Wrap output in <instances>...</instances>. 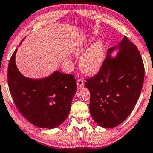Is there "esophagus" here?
<instances>
[{"instance_id":"obj_1","label":"esophagus","mask_w":153,"mask_h":153,"mask_svg":"<svg viewBox=\"0 0 153 153\" xmlns=\"http://www.w3.org/2000/svg\"><path fill=\"white\" fill-rule=\"evenodd\" d=\"M77 85H78V87H82L84 85V82H83L82 79L79 78L77 80Z\"/></svg>"}]
</instances>
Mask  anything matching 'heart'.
Returning a JSON list of instances; mask_svg holds the SVG:
<instances>
[{
	"instance_id": "1",
	"label": "heart",
	"mask_w": 153,
	"mask_h": 153,
	"mask_svg": "<svg viewBox=\"0 0 153 153\" xmlns=\"http://www.w3.org/2000/svg\"><path fill=\"white\" fill-rule=\"evenodd\" d=\"M104 61V51L102 44L97 42L85 52L80 60V67L83 72L89 75L95 74L99 71Z\"/></svg>"
}]
</instances>
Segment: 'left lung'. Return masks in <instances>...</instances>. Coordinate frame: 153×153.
<instances>
[{"instance_id": "left-lung-1", "label": "left lung", "mask_w": 153, "mask_h": 153, "mask_svg": "<svg viewBox=\"0 0 153 153\" xmlns=\"http://www.w3.org/2000/svg\"><path fill=\"white\" fill-rule=\"evenodd\" d=\"M117 56L112 59L110 48L97 74L86 79L90 92L89 112L98 125L113 128L127 119L141 92L145 68L139 51L127 37L119 45Z\"/></svg>"}]
</instances>
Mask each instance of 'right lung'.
<instances>
[{
    "label": "right lung",
    "mask_w": 153,
    "mask_h": 153,
    "mask_svg": "<svg viewBox=\"0 0 153 153\" xmlns=\"http://www.w3.org/2000/svg\"><path fill=\"white\" fill-rule=\"evenodd\" d=\"M16 49L10 58L7 82L14 102L20 113L33 125L53 129L68 116L71 101L77 91L75 77L55 71L41 80L22 75L16 66Z\"/></svg>",
    "instance_id": "1"
}]
</instances>
